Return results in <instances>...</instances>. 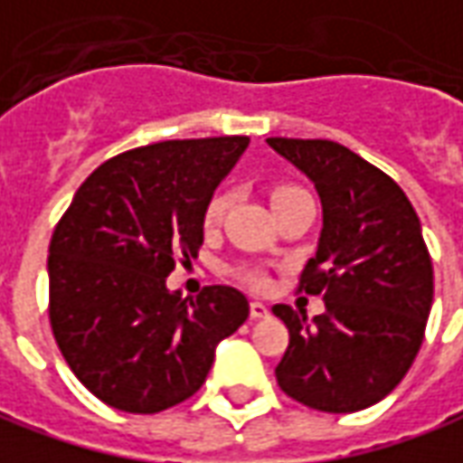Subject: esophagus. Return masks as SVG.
Wrapping results in <instances>:
<instances>
[{"instance_id": "1", "label": "esophagus", "mask_w": 463, "mask_h": 463, "mask_svg": "<svg viewBox=\"0 0 463 463\" xmlns=\"http://www.w3.org/2000/svg\"><path fill=\"white\" fill-rule=\"evenodd\" d=\"M269 314H271V309L263 301H250V317L253 319H266Z\"/></svg>"}]
</instances>
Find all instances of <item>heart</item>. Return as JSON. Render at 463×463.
<instances>
[{
    "mask_svg": "<svg viewBox=\"0 0 463 463\" xmlns=\"http://www.w3.org/2000/svg\"><path fill=\"white\" fill-rule=\"evenodd\" d=\"M294 190H298V187H294V184H276L271 192V200H276V197H281L286 192ZM228 203H231L228 192H213V194L207 197L205 207H203V225H205V228H215L220 220H222V215H225ZM232 276H235L241 284L250 286V288H258V291H260V288H269V284H271L266 269L253 266V263H243V266L232 269Z\"/></svg>",
    "mask_w": 463,
    "mask_h": 463,
    "instance_id": "obj_1",
    "label": "heart"
}]
</instances>
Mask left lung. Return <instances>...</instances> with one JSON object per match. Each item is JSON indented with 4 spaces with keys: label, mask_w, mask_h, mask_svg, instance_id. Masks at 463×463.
<instances>
[{
    "label": "left lung",
    "mask_w": 463,
    "mask_h": 463,
    "mask_svg": "<svg viewBox=\"0 0 463 463\" xmlns=\"http://www.w3.org/2000/svg\"><path fill=\"white\" fill-rule=\"evenodd\" d=\"M314 182L324 213L317 256L298 291L326 311L307 319L286 304L279 388L307 408L354 413L383 401L416 360L433 301V263L420 220L398 182L337 141L269 139Z\"/></svg>",
    "instance_id": "8db88e82"
}]
</instances>
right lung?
Instances as JSON below:
<instances>
[{
    "label": "right lung",
    "mask_w": 463,
    "mask_h": 463,
    "mask_svg": "<svg viewBox=\"0 0 463 463\" xmlns=\"http://www.w3.org/2000/svg\"><path fill=\"white\" fill-rule=\"evenodd\" d=\"M248 137L172 139L111 156L78 187L50 238V326L75 377L126 413H159L203 388L248 298L166 276L203 245V207Z\"/></svg>",
    "instance_id": "add662e5"
}]
</instances>
